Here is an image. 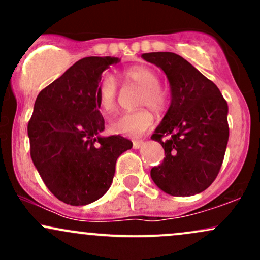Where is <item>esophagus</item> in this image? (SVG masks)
<instances>
[{"instance_id":"34e87169","label":"esophagus","mask_w":260,"mask_h":260,"mask_svg":"<svg viewBox=\"0 0 260 260\" xmlns=\"http://www.w3.org/2000/svg\"><path fill=\"white\" fill-rule=\"evenodd\" d=\"M144 142L143 140H133V148L134 149H139L140 147H143Z\"/></svg>"}]
</instances>
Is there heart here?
Wrapping results in <instances>:
<instances>
[{"label":"heart","mask_w":260,"mask_h":260,"mask_svg":"<svg viewBox=\"0 0 260 260\" xmlns=\"http://www.w3.org/2000/svg\"><path fill=\"white\" fill-rule=\"evenodd\" d=\"M121 78L126 84L133 83L142 86L139 92V105L150 106L154 111L162 112L170 103L169 91L160 85V78L154 70L147 66H133L121 72ZM118 84L110 74L100 79L96 88L98 105L104 112L111 113L117 106ZM154 116L148 107L134 110L121 115L111 122V129L123 136L138 137L153 126Z\"/></svg>","instance_id":"heart-1"}]
</instances>
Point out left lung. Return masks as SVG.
I'll list each match as a JSON object with an SVG mask.
<instances>
[{
	"label": "left lung",
	"mask_w": 260,
	"mask_h": 260,
	"mask_svg": "<svg viewBox=\"0 0 260 260\" xmlns=\"http://www.w3.org/2000/svg\"><path fill=\"white\" fill-rule=\"evenodd\" d=\"M168 76L171 105L151 139L165 157L150 176L157 187L175 197L203 192L221 169L229 140V107L219 88L174 52L143 53Z\"/></svg>",
	"instance_id": "obj_1"
}]
</instances>
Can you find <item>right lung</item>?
<instances>
[{
	"instance_id": "add662e5",
	"label": "right lung",
	"mask_w": 260,
	"mask_h": 260,
	"mask_svg": "<svg viewBox=\"0 0 260 260\" xmlns=\"http://www.w3.org/2000/svg\"><path fill=\"white\" fill-rule=\"evenodd\" d=\"M117 57H85L39 92L28 123L30 156L45 186L66 204L86 205L111 186L118 156L132 148L121 136L100 137L105 121L96 88Z\"/></svg>"
}]
</instances>
